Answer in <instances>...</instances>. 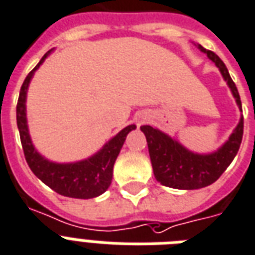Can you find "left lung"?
<instances>
[{"instance_id": "obj_1", "label": "left lung", "mask_w": 255, "mask_h": 255, "mask_svg": "<svg viewBox=\"0 0 255 255\" xmlns=\"http://www.w3.org/2000/svg\"><path fill=\"white\" fill-rule=\"evenodd\" d=\"M195 46L215 63L223 79L227 81L238 109L242 111L237 87L223 60L201 44ZM140 130L147 140L148 154L156 180L171 188L199 189L215 183L237 155L244 134V117L241 116L229 138L217 150L207 154L191 151L179 140L150 125L140 126Z\"/></svg>"}]
</instances>
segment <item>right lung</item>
<instances>
[{"mask_svg":"<svg viewBox=\"0 0 255 255\" xmlns=\"http://www.w3.org/2000/svg\"><path fill=\"white\" fill-rule=\"evenodd\" d=\"M52 52L50 50L40 59L35 68L28 73L21 87L19 99L17 104V125L19 137L23 147L24 158L36 178L59 195L73 199H92L103 195L112 183L113 166L121 151L126 135L135 130L137 126L129 125L108 140L99 151L85 159L77 162L58 163L47 159L40 154L32 143L27 125L26 100H27L28 85L31 83L34 73L43 64L47 56Z\"/></svg>","mask_w":255,"mask_h":255,"instance_id":"obj_1","label":"right lung"}]
</instances>
